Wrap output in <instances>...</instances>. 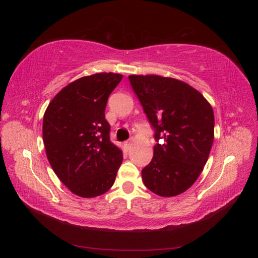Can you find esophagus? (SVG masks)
Segmentation results:
<instances>
[{
  "mask_svg": "<svg viewBox=\"0 0 258 258\" xmlns=\"http://www.w3.org/2000/svg\"><path fill=\"white\" fill-rule=\"evenodd\" d=\"M134 141H135V140L134 139H129L128 140V141H126V143H124V146H126V148H127V150H130V147L132 146V144H134Z\"/></svg>",
  "mask_w": 258,
  "mask_h": 258,
  "instance_id": "34e87169",
  "label": "esophagus"
}]
</instances>
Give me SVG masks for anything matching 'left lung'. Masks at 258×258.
<instances>
[{"mask_svg": "<svg viewBox=\"0 0 258 258\" xmlns=\"http://www.w3.org/2000/svg\"><path fill=\"white\" fill-rule=\"evenodd\" d=\"M129 81L157 142L142 170L143 183L158 196H177L196 182L208 161L214 140L212 106L198 90L172 77L130 75Z\"/></svg>", "mask_w": 258, "mask_h": 258, "instance_id": "1", "label": "left lung"}]
</instances>
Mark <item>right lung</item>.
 <instances>
[{"label":"right lung","mask_w":258,"mask_h":258,"mask_svg":"<svg viewBox=\"0 0 258 258\" xmlns=\"http://www.w3.org/2000/svg\"><path fill=\"white\" fill-rule=\"evenodd\" d=\"M121 74L84 76L62 88L43 118V141L54 173L83 198L103 195L113 186L122 152L110 140L105 119L108 96Z\"/></svg>","instance_id":"1"}]
</instances>
